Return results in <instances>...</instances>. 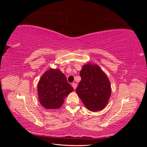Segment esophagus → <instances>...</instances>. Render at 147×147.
Segmentation results:
<instances>
[{"label":"esophagus","mask_w":147,"mask_h":147,"mask_svg":"<svg viewBox=\"0 0 147 147\" xmlns=\"http://www.w3.org/2000/svg\"><path fill=\"white\" fill-rule=\"evenodd\" d=\"M72 87L74 88V90H75V89L77 88V83H73L72 84Z\"/></svg>","instance_id":"obj_1"}]
</instances>
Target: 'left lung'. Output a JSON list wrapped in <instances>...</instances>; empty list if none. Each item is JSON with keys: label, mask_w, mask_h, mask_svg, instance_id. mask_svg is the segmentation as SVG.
I'll list each match as a JSON object with an SVG mask.
<instances>
[{"label": "left lung", "mask_w": 147, "mask_h": 147, "mask_svg": "<svg viewBox=\"0 0 147 147\" xmlns=\"http://www.w3.org/2000/svg\"><path fill=\"white\" fill-rule=\"evenodd\" d=\"M81 81L76 89L84 106L91 112H97L107 105L111 85L106 74L96 64L84 65L80 73Z\"/></svg>", "instance_id": "obj_1"}]
</instances>
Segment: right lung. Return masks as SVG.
<instances>
[{"mask_svg":"<svg viewBox=\"0 0 147 147\" xmlns=\"http://www.w3.org/2000/svg\"><path fill=\"white\" fill-rule=\"evenodd\" d=\"M74 91L65 75L59 69H50L43 74L37 85L38 96L41 105L47 109H57L64 99Z\"/></svg>","mask_w":147,"mask_h":147,"instance_id":"1","label":"right lung"}]
</instances>
